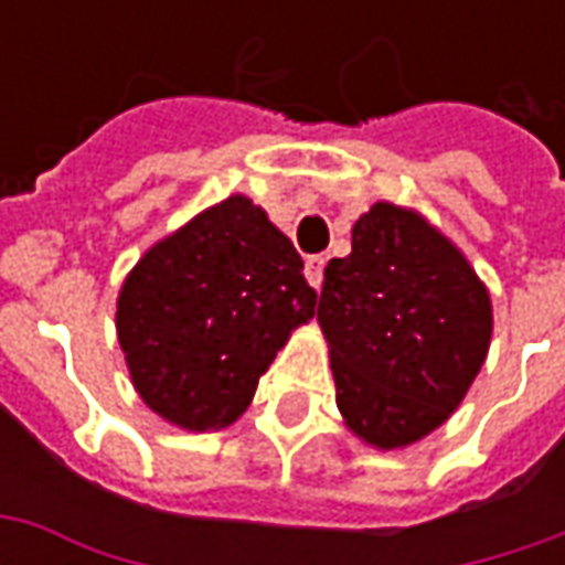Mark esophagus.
I'll list each match as a JSON object with an SVG mask.
<instances>
[{
  "mask_svg": "<svg viewBox=\"0 0 565 565\" xmlns=\"http://www.w3.org/2000/svg\"><path fill=\"white\" fill-rule=\"evenodd\" d=\"M323 266H327V259L320 257V254L306 259V278L315 290H320V284H323Z\"/></svg>",
  "mask_w": 565,
  "mask_h": 565,
  "instance_id": "esophagus-1",
  "label": "esophagus"
}]
</instances>
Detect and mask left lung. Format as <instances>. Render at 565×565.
I'll return each mask as SVG.
<instances>
[{
    "mask_svg": "<svg viewBox=\"0 0 565 565\" xmlns=\"http://www.w3.org/2000/svg\"><path fill=\"white\" fill-rule=\"evenodd\" d=\"M318 320L335 403L375 448H403L445 424L493 330L490 296L460 250L391 202L354 223L348 257L330 259Z\"/></svg>",
    "mask_w": 565,
    "mask_h": 565,
    "instance_id": "obj_1",
    "label": "left lung"
}]
</instances>
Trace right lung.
<instances>
[{
	"mask_svg": "<svg viewBox=\"0 0 565 565\" xmlns=\"http://www.w3.org/2000/svg\"><path fill=\"white\" fill-rule=\"evenodd\" d=\"M318 294L294 242L230 196L153 245L117 299V339L141 399L184 429L230 426Z\"/></svg>",
	"mask_w": 565,
	"mask_h": 565,
	"instance_id": "1",
	"label": "right lung"
}]
</instances>
